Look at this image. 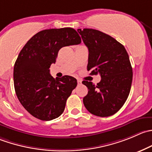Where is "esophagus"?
Masks as SVG:
<instances>
[{"instance_id": "1", "label": "esophagus", "mask_w": 152, "mask_h": 152, "mask_svg": "<svg viewBox=\"0 0 152 152\" xmlns=\"http://www.w3.org/2000/svg\"><path fill=\"white\" fill-rule=\"evenodd\" d=\"M77 83H78V85H81V84H82V81H80V80H77Z\"/></svg>"}]
</instances>
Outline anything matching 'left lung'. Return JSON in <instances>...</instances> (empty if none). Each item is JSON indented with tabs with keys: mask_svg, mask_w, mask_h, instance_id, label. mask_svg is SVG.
Segmentation results:
<instances>
[{
	"mask_svg": "<svg viewBox=\"0 0 152 152\" xmlns=\"http://www.w3.org/2000/svg\"><path fill=\"white\" fill-rule=\"evenodd\" d=\"M78 32L88 48V70L101 76L96 85L82 82L88 88L84 105L98 117L113 115L123 107L131 91L133 72L129 54L122 44L101 31L79 29Z\"/></svg>",
	"mask_w": 152,
	"mask_h": 152,
	"instance_id": "left-lung-1",
	"label": "left lung"
}]
</instances>
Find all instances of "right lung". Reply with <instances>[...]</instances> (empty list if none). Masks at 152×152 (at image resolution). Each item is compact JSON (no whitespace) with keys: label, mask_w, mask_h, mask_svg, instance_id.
<instances>
[{"label":"right lung","mask_w":152,"mask_h":152,"mask_svg":"<svg viewBox=\"0 0 152 152\" xmlns=\"http://www.w3.org/2000/svg\"><path fill=\"white\" fill-rule=\"evenodd\" d=\"M81 42L73 28L45 29L33 35L20 50L13 72L15 91L20 104L34 117L49 121L64 112L77 80L70 76L54 79L49 68L61 48Z\"/></svg>","instance_id":"1"}]
</instances>
